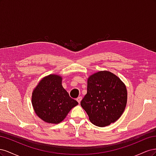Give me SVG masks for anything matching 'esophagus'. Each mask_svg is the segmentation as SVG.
Segmentation results:
<instances>
[{"label":"esophagus","instance_id":"34e87169","mask_svg":"<svg viewBox=\"0 0 156 156\" xmlns=\"http://www.w3.org/2000/svg\"><path fill=\"white\" fill-rule=\"evenodd\" d=\"M82 100V97L81 96H79V97H78L77 98V102L79 103H81V101Z\"/></svg>","mask_w":156,"mask_h":156}]
</instances>
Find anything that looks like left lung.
<instances>
[{
    "mask_svg": "<svg viewBox=\"0 0 156 156\" xmlns=\"http://www.w3.org/2000/svg\"><path fill=\"white\" fill-rule=\"evenodd\" d=\"M127 98V88L121 79L108 71H100L88 78L87 94L81 105L93 124L105 127L120 119Z\"/></svg>",
    "mask_w": 156,
    "mask_h": 156,
    "instance_id": "1",
    "label": "left lung"
}]
</instances>
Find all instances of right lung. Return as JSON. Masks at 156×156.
Listing matches in <instances>:
<instances>
[{"instance_id":"right-lung-1","label":"right lung","mask_w":156,"mask_h":156,"mask_svg":"<svg viewBox=\"0 0 156 156\" xmlns=\"http://www.w3.org/2000/svg\"><path fill=\"white\" fill-rule=\"evenodd\" d=\"M62 77L50 74L33 90L32 104L36 115L49 124H59L78 102L71 98L62 85Z\"/></svg>"}]
</instances>
